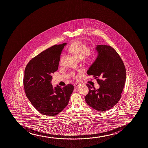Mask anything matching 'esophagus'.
Here are the masks:
<instances>
[{"mask_svg":"<svg viewBox=\"0 0 148 148\" xmlns=\"http://www.w3.org/2000/svg\"><path fill=\"white\" fill-rule=\"evenodd\" d=\"M80 85V84L78 83H75L74 84V86H75V87H77V86H79Z\"/></svg>","mask_w":148,"mask_h":148,"instance_id":"34e87169","label":"esophagus"}]
</instances>
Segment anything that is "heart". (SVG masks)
Here are the masks:
<instances>
[{
    "label": "heart",
    "instance_id": "b5f03b06",
    "mask_svg": "<svg viewBox=\"0 0 148 148\" xmlns=\"http://www.w3.org/2000/svg\"><path fill=\"white\" fill-rule=\"evenodd\" d=\"M68 50L75 55L79 59H82L86 56L87 60H92L95 59V54L89 53L90 51V49L88 46L82 40H78L75 41L68 48ZM63 58V56L60 60V64H62V62ZM70 75L73 78L75 79H77L78 77V74L75 73V72H71Z\"/></svg>",
    "mask_w": 148,
    "mask_h": 148
}]
</instances>
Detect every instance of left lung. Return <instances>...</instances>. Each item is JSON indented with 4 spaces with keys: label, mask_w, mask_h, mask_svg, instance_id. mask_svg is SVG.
I'll list each match as a JSON object with an SVG mask.
<instances>
[{
    "label": "left lung",
    "mask_w": 148,
    "mask_h": 148,
    "mask_svg": "<svg viewBox=\"0 0 148 148\" xmlns=\"http://www.w3.org/2000/svg\"><path fill=\"white\" fill-rule=\"evenodd\" d=\"M96 49L98 57L88 68L87 74L97 80L100 88L97 90L87 84L89 91L85 101L94 109L107 111L121 98L126 80V69L120 55L112 47L98 45Z\"/></svg>",
    "instance_id": "obj_1"
}]
</instances>
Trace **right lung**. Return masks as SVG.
Instances as JSON below:
<instances>
[{"instance_id": "1", "label": "right lung", "mask_w": 148, "mask_h": 148, "mask_svg": "<svg viewBox=\"0 0 148 148\" xmlns=\"http://www.w3.org/2000/svg\"><path fill=\"white\" fill-rule=\"evenodd\" d=\"M66 43L55 45L32 58L25 70L23 83L25 95L32 105L42 114L56 116L68 105L73 90L68 84L53 88L51 74L58 68L60 54Z\"/></svg>"}]
</instances>
